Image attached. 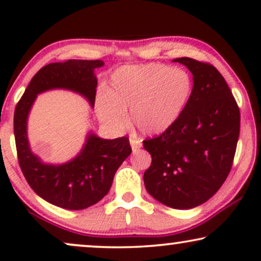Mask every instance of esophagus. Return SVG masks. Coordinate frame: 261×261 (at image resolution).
<instances>
[{"label": "esophagus", "instance_id": "esophagus-1", "mask_svg": "<svg viewBox=\"0 0 261 261\" xmlns=\"http://www.w3.org/2000/svg\"><path fill=\"white\" fill-rule=\"evenodd\" d=\"M130 145H131V148H133V151L136 152L137 149L141 148V146H142V143H141V141H139V140L130 139Z\"/></svg>", "mask_w": 261, "mask_h": 261}]
</instances>
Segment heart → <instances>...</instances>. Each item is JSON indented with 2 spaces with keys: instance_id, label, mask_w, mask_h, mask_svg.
<instances>
[{
  "instance_id": "obj_1",
  "label": "heart",
  "mask_w": 261,
  "mask_h": 261,
  "mask_svg": "<svg viewBox=\"0 0 261 261\" xmlns=\"http://www.w3.org/2000/svg\"><path fill=\"white\" fill-rule=\"evenodd\" d=\"M193 91L190 74L163 64L131 65L113 73L108 92L97 100L98 116L108 126L126 127L130 110L133 125L140 133L166 131L184 112Z\"/></svg>"
}]
</instances>
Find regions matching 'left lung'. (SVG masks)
<instances>
[{"mask_svg": "<svg viewBox=\"0 0 261 261\" xmlns=\"http://www.w3.org/2000/svg\"><path fill=\"white\" fill-rule=\"evenodd\" d=\"M173 61L193 73V91L178 120L160 136L143 141L152 157L143 181L157 201L188 210L207 201L228 176L241 113L215 66L190 58Z\"/></svg>", "mask_w": 261, "mask_h": 261, "instance_id": "1", "label": "left lung"}]
</instances>
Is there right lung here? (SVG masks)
Wrapping results in <instances>:
<instances>
[{"mask_svg":"<svg viewBox=\"0 0 261 261\" xmlns=\"http://www.w3.org/2000/svg\"><path fill=\"white\" fill-rule=\"evenodd\" d=\"M101 60H68L44 66L34 74L14 110V139L23 175L45 201L67 210H83L100 201L109 191L116 170L131 153L126 136L104 140L89 134L77 157L64 164L43 163L32 152L27 136V120L39 93L68 89L95 101V68Z\"/></svg>","mask_w":261,"mask_h":261,"instance_id":"obj_1","label":"right lung"}]
</instances>
